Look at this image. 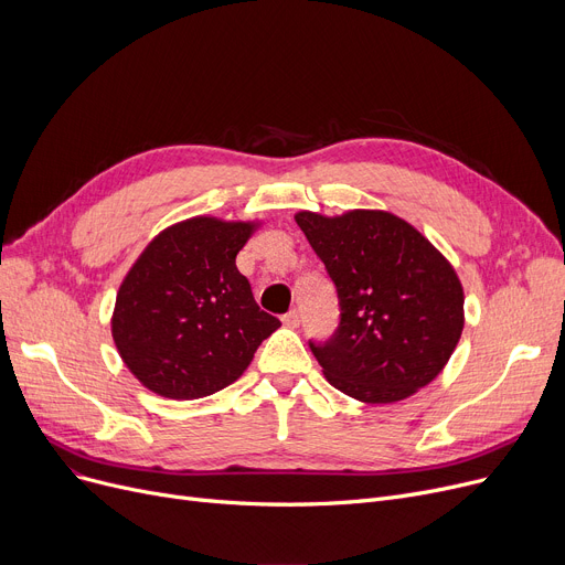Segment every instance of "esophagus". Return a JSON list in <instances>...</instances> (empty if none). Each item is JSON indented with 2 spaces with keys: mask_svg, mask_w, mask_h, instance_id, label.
<instances>
[{
  "mask_svg": "<svg viewBox=\"0 0 565 565\" xmlns=\"http://www.w3.org/2000/svg\"><path fill=\"white\" fill-rule=\"evenodd\" d=\"M281 322L286 324V328H290V330L300 328V313L292 309V311H288V313H284V316H281Z\"/></svg>",
  "mask_w": 565,
  "mask_h": 565,
  "instance_id": "34e87169",
  "label": "esophagus"
}]
</instances>
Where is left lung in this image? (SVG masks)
Masks as SVG:
<instances>
[{"label": "left lung", "mask_w": 565, "mask_h": 565, "mask_svg": "<svg viewBox=\"0 0 565 565\" xmlns=\"http://www.w3.org/2000/svg\"><path fill=\"white\" fill-rule=\"evenodd\" d=\"M295 222L337 286L341 320L332 339L309 348L332 387L382 405L430 384L454 354L465 295L454 265L387 211Z\"/></svg>", "instance_id": "left-lung-1"}]
</instances>
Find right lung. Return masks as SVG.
<instances>
[{"label": "right lung", "instance_id": "obj_1", "mask_svg": "<svg viewBox=\"0 0 565 565\" xmlns=\"http://www.w3.org/2000/svg\"><path fill=\"white\" fill-rule=\"evenodd\" d=\"M258 222L192 217L156 235L116 295L111 337L130 373L164 398L211 396L245 373L279 318L235 267Z\"/></svg>", "mask_w": 565, "mask_h": 565}]
</instances>
